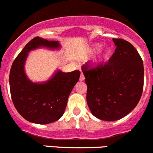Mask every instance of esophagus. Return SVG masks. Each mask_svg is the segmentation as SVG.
Masks as SVG:
<instances>
[{
    "mask_svg": "<svg viewBox=\"0 0 153 153\" xmlns=\"http://www.w3.org/2000/svg\"><path fill=\"white\" fill-rule=\"evenodd\" d=\"M85 79V76H84L83 74L81 73V75H80V77H79V81H83Z\"/></svg>",
    "mask_w": 153,
    "mask_h": 153,
    "instance_id": "esophagus-1",
    "label": "esophagus"
}]
</instances>
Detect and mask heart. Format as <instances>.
Wrapping results in <instances>:
<instances>
[{"label":"heart","instance_id":"obj_1","mask_svg":"<svg viewBox=\"0 0 153 153\" xmlns=\"http://www.w3.org/2000/svg\"><path fill=\"white\" fill-rule=\"evenodd\" d=\"M101 46H102V45H101V43H95V44H94L91 48H90L89 52H91V53L96 52V51H97L101 47ZM110 52H111V49H110V48L109 47V46H104L103 49H101V51L99 52V53H98V55H97V57L93 60V64H94V66L99 65L100 64L102 63L104 60H106V59L108 58V56H110Z\"/></svg>","mask_w":153,"mask_h":153}]
</instances>
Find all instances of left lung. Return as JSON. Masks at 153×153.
Returning a JSON list of instances; mask_svg holds the SVG:
<instances>
[{
    "label": "left lung",
    "mask_w": 153,
    "mask_h": 153,
    "mask_svg": "<svg viewBox=\"0 0 153 153\" xmlns=\"http://www.w3.org/2000/svg\"><path fill=\"white\" fill-rule=\"evenodd\" d=\"M116 48L104 65L88 70L82 67L87 85L86 101L93 116L116 121L131 112L140 99L144 68L134 46L123 39H113Z\"/></svg>",
    "instance_id": "8db88e82"
}]
</instances>
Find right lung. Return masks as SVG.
Returning <instances> with one entry per match:
<instances>
[{
    "mask_svg": "<svg viewBox=\"0 0 153 153\" xmlns=\"http://www.w3.org/2000/svg\"><path fill=\"white\" fill-rule=\"evenodd\" d=\"M58 40H47L40 37L25 45L13 63L10 72V88L13 102L17 111L27 121L45 125L57 121L63 116L68 100L80 72L65 73L56 70L47 81L34 82L26 75L25 65L28 52L39 48L59 50Z\"/></svg>",
    "mask_w": 153,
    "mask_h": 153,
    "instance_id": "obj_1",
    "label": "right lung"
}]
</instances>
